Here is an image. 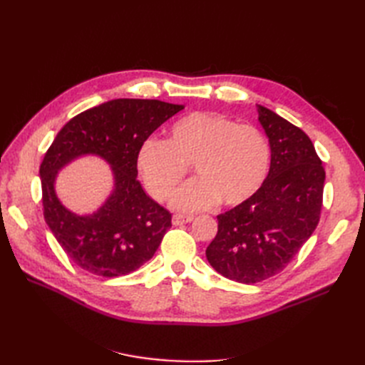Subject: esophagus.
Listing matches in <instances>:
<instances>
[{
  "label": "esophagus",
  "instance_id": "obj_1",
  "mask_svg": "<svg viewBox=\"0 0 365 365\" xmlns=\"http://www.w3.org/2000/svg\"><path fill=\"white\" fill-rule=\"evenodd\" d=\"M193 220V216H185V215H173L172 222L173 225H182V224H189Z\"/></svg>",
  "mask_w": 365,
  "mask_h": 365
}]
</instances>
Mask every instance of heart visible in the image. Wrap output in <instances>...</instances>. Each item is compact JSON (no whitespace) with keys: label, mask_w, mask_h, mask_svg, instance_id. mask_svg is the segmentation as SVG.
Here are the masks:
<instances>
[{"label":"heart","mask_w":365,"mask_h":365,"mask_svg":"<svg viewBox=\"0 0 365 365\" xmlns=\"http://www.w3.org/2000/svg\"><path fill=\"white\" fill-rule=\"evenodd\" d=\"M271 148L263 132L219 114L192 113L170 126L165 141L149 138L137 165L157 201L178 192L192 165L197 178L173 201L181 212H197L217 201L227 207L247 202L267 180Z\"/></svg>","instance_id":"heart-1"}]
</instances>
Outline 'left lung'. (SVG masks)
<instances>
[{
    "label": "left lung",
    "mask_w": 365,
    "mask_h": 365,
    "mask_svg": "<svg viewBox=\"0 0 365 365\" xmlns=\"http://www.w3.org/2000/svg\"><path fill=\"white\" fill-rule=\"evenodd\" d=\"M269 138L267 180L251 200L217 216L207 260L224 277L259 283L282 272L312 236L322 215L326 172L304 132L257 105Z\"/></svg>",
    "instance_id": "left-lung-1"
}]
</instances>
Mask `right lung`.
Listing matches in <instances>:
<instances>
[{
  "label": "right lung",
  "mask_w": 365,
  "mask_h": 365,
  "mask_svg": "<svg viewBox=\"0 0 365 365\" xmlns=\"http://www.w3.org/2000/svg\"><path fill=\"white\" fill-rule=\"evenodd\" d=\"M184 106L148 98H115L77 114L53 140L41 163L43 217L77 267L101 277H120L152 259L172 227V215L141 189L138 150L153 130ZM94 153L112 164L115 192L96 214L77 217L53 193L57 170Z\"/></svg>",
  "instance_id": "right-lung-1"
}]
</instances>
